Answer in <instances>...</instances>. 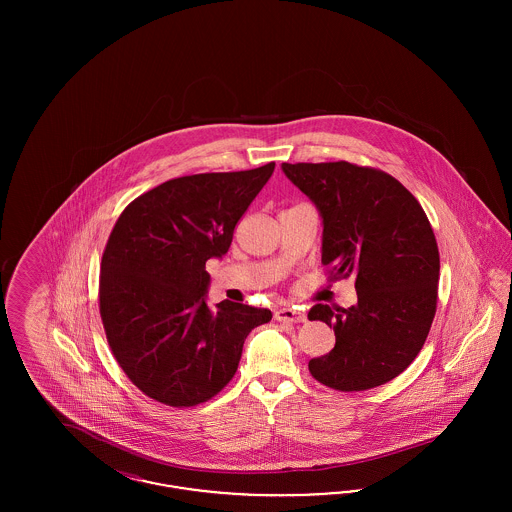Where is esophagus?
<instances>
[{
    "instance_id": "1",
    "label": "esophagus",
    "mask_w": 512,
    "mask_h": 512,
    "mask_svg": "<svg viewBox=\"0 0 512 512\" xmlns=\"http://www.w3.org/2000/svg\"><path fill=\"white\" fill-rule=\"evenodd\" d=\"M274 318L276 320H280V322H305L307 320V315L303 313V311H299V309H278L276 313H274Z\"/></svg>"
}]
</instances>
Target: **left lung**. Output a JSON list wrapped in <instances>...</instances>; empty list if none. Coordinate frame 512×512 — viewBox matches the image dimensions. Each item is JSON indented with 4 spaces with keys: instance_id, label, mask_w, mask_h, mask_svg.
Segmentation results:
<instances>
[{
    "instance_id": "obj_1",
    "label": "left lung",
    "mask_w": 512,
    "mask_h": 512,
    "mask_svg": "<svg viewBox=\"0 0 512 512\" xmlns=\"http://www.w3.org/2000/svg\"><path fill=\"white\" fill-rule=\"evenodd\" d=\"M317 205L322 265L330 280L355 278L349 309L318 303L309 320L334 328V349L309 361L338 391H365L399 376L428 338L438 307L439 251L418 199L388 172L336 163H284Z\"/></svg>"
}]
</instances>
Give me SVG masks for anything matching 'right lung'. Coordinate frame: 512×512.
Returning <instances> with one entry per match:
<instances>
[{"label":"right lung","instance_id":"obj_1","mask_svg":"<svg viewBox=\"0 0 512 512\" xmlns=\"http://www.w3.org/2000/svg\"><path fill=\"white\" fill-rule=\"evenodd\" d=\"M274 163L172 178L126 205L101 257L99 315L130 382L153 401L184 409L234 378L247 334L268 309L205 303V263L222 257Z\"/></svg>","mask_w":512,"mask_h":512}]
</instances>
